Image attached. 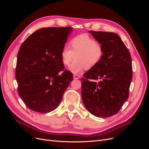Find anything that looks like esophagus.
Segmentation results:
<instances>
[{
    "label": "esophagus",
    "instance_id": "1",
    "mask_svg": "<svg viewBox=\"0 0 149 149\" xmlns=\"http://www.w3.org/2000/svg\"><path fill=\"white\" fill-rule=\"evenodd\" d=\"M80 78V76H79V75H78V74H74V76H73V78L74 79H79Z\"/></svg>",
    "mask_w": 149,
    "mask_h": 149
}]
</instances>
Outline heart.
<instances>
[{"instance_id": "obj_1", "label": "heart", "mask_w": 149, "mask_h": 149, "mask_svg": "<svg viewBox=\"0 0 149 149\" xmlns=\"http://www.w3.org/2000/svg\"><path fill=\"white\" fill-rule=\"evenodd\" d=\"M71 49L66 46L61 51V59L65 66H68L75 56V61L70 66L73 73H79L83 70H91L101 60L104 55L102 45L87 34L76 36L70 42Z\"/></svg>"}]
</instances>
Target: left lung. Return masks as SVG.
<instances>
[{"label":"left lung","instance_id":"left-lung-1","mask_svg":"<svg viewBox=\"0 0 149 149\" xmlns=\"http://www.w3.org/2000/svg\"><path fill=\"white\" fill-rule=\"evenodd\" d=\"M89 31L102 45L104 55L81 79L82 101L93 115L108 118L118 113L129 97L132 79L131 56L118 34Z\"/></svg>","mask_w":149,"mask_h":149}]
</instances>
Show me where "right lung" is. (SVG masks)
I'll return each mask as SVG.
<instances>
[{"mask_svg": "<svg viewBox=\"0 0 149 149\" xmlns=\"http://www.w3.org/2000/svg\"><path fill=\"white\" fill-rule=\"evenodd\" d=\"M71 30L69 26L42 28L21 45L15 78L19 95L30 109L41 113L55 109L73 81V73L65 70L60 55Z\"/></svg>", "mask_w": 149, "mask_h": 149, "instance_id": "right-lung-1", "label": "right lung"}]
</instances>
